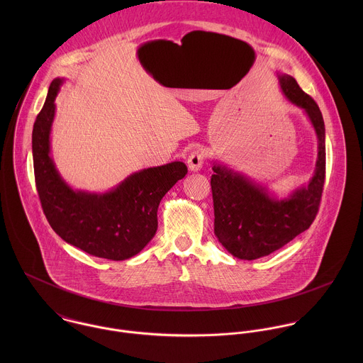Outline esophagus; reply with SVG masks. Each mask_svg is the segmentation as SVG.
I'll return each instance as SVG.
<instances>
[{
  "label": "esophagus",
  "instance_id": "34e87169",
  "mask_svg": "<svg viewBox=\"0 0 363 363\" xmlns=\"http://www.w3.org/2000/svg\"><path fill=\"white\" fill-rule=\"evenodd\" d=\"M203 163H204V156L201 155L199 151H193L187 157V167L190 172H199L203 167Z\"/></svg>",
  "mask_w": 363,
  "mask_h": 363
}]
</instances>
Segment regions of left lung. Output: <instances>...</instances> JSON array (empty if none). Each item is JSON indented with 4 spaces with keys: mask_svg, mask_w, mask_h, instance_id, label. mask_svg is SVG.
<instances>
[{
    "mask_svg": "<svg viewBox=\"0 0 363 363\" xmlns=\"http://www.w3.org/2000/svg\"><path fill=\"white\" fill-rule=\"evenodd\" d=\"M275 75L284 96L302 108L311 121L317 137L315 167L308 183L279 197L269 191L268 184L223 162L212 160L213 232L236 259H259L289 243L309 229L321 200L325 174V128L321 111L294 77L279 71Z\"/></svg>",
    "mask_w": 363,
    "mask_h": 363,
    "instance_id": "1",
    "label": "left lung"
}]
</instances>
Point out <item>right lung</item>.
<instances>
[{"mask_svg": "<svg viewBox=\"0 0 363 363\" xmlns=\"http://www.w3.org/2000/svg\"><path fill=\"white\" fill-rule=\"evenodd\" d=\"M62 84L64 78L52 79L32 133L35 179L42 207L64 242L95 257L130 259L155 236L159 203L187 174V166L174 160L143 169L104 193L71 187L52 156L55 98Z\"/></svg>", "mask_w": 363, "mask_h": 363, "instance_id": "obj_1", "label": "right lung"}]
</instances>
